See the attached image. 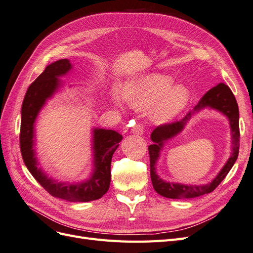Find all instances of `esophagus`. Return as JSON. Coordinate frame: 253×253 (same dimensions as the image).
Here are the masks:
<instances>
[{"label":"esophagus","instance_id":"obj_1","mask_svg":"<svg viewBox=\"0 0 253 253\" xmlns=\"http://www.w3.org/2000/svg\"><path fill=\"white\" fill-rule=\"evenodd\" d=\"M132 133L134 135H137V136H140L143 134V126L141 125H137L135 126L134 127H132Z\"/></svg>","mask_w":253,"mask_h":253}]
</instances>
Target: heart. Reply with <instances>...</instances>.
I'll use <instances>...</instances> for the list:
<instances>
[{
    "instance_id": "1",
    "label": "heart",
    "mask_w": 253,
    "mask_h": 253,
    "mask_svg": "<svg viewBox=\"0 0 253 253\" xmlns=\"http://www.w3.org/2000/svg\"><path fill=\"white\" fill-rule=\"evenodd\" d=\"M112 102L124 108L127 103L137 110L151 108L150 117L156 124L174 119L190 101V90L185 85H175L169 75L153 73L128 81L125 90L111 89Z\"/></svg>"
}]
</instances>
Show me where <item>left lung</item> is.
<instances>
[{
  "label": "left lung",
  "mask_w": 253,
  "mask_h": 253,
  "mask_svg": "<svg viewBox=\"0 0 253 253\" xmlns=\"http://www.w3.org/2000/svg\"><path fill=\"white\" fill-rule=\"evenodd\" d=\"M205 107L216 109L224 113L229 119L233 137V153L227 163L217 177L207 185H182V184L169 183L160 179L156 173V163L164 142L178 134L184 128L190 116L195 112ZM239 106H237L235 97L231 89L225 83H219L212 87L203 96L200 102L195 105L192 112H189L181 120L172 122V124L162 125L157 126L151 134V139L154 142L149 147L150 153V171L153 188L156 192L167 198H192L208 194L214 191L219 183L223 181L229 171L231 170L234 163L239 156L240 150V126H239Z\"/></svg>",
  "instance_id": "1"
}]
</instances>
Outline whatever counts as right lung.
I'll use <instances>...</instances> for the list:
<instances>
[{
	"label": "right lung",
	"mask_w": 253,
	"mask_h": 253,
	"mask_svg": "<svg viewBox=\"0 0 253 253\" xmlns=\"http://www.w3.org/2000/svg\"><path fill=\"white\" fill-rule=\"evenodd\" d=\"M71 68L70 60L56 61L46 66L45 71L29 85L21 109L20 148L28 171L50 195L68 202H90L99 200L108 192L111 182L112 157L122 139V135L113 129H93L94 170L86 180L77 183L58 182L47 177L41 168L38 167L34 149L35 122L38 114L47 99L61 86V81L58 78L66 75Z\"/></svg>",
	"instance_id": "1"
}]
</instances>
